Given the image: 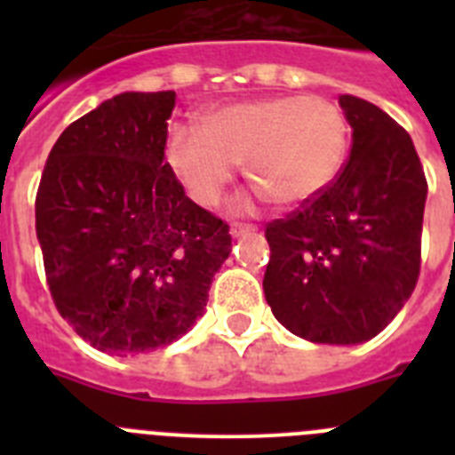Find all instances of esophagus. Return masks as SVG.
Here are the masks:
<instances>
[{"instance_id": "1", "label": "esophagus", "mask_w": 455, "mask_h": 455, "mask_svg": "<svg viewBox=\"0 0 455 455\" xmlns=\"http://www.w3.org/2000/svg\"><path fill=\"white\" fill-rule=\"evenodd\" d=\"M257 228L255 225H248V223H232L230 228V235L235 236V239H239V236H246V235H252Z\"/></svg>"}]
</instances>
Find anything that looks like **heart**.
Segmentation results:
<instances>
[{"label":"heart","mask_w":455,"mask_h":455,"mask_svg":"<svg viewBox=\"0 0 455 455\" xmlns=\"http://www.w3.org/2000/svg\"><path fill=\"white\" fill-rule=\"evenodd\" d=\"M347 152V116L316 95L223 104L203 116V130L175 123L166 134L168 166L207 207L220 203L236 164L273 203H307L335 182Z\"/></svg>","instance_id":"obj_1"}]
</instances>
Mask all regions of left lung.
Masks as SVG:
<instances>
[{"label":"left lung","instance_id":"8db88e82","mask_svg":"<svg viewBox=\"0 0 455 455\" xmlns=\"http://www.w3.org/2000/svg\"><path fill=\"white\" fill-rule=\"evenodd\" d=\"M353 130L335 182L267 225L264 296L293 335L360 344L399 315L421 267L428 184L408 132L383 108L339 95Z\"/></svg>","mask_w":455,"mask_h":455}]
</instances>
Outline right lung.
<instances>
[{
	"label": "right lung",
	"instance_id": "add662e5",
	"mask_svg": "<svg viewBox=\"0 0 455 455\" xmlns=\"http://www.w3.org/2000/svg\"><path fill=\"white\" fill-rule=\"evenodd\" d=\"M175 92H120L68 124L36 196L59 315L108 355L155 351L203 316L230 225L164 162Z\"/></svg>",
	"mask_w": 455,
	"mask_h": 455
}]
</instances>
